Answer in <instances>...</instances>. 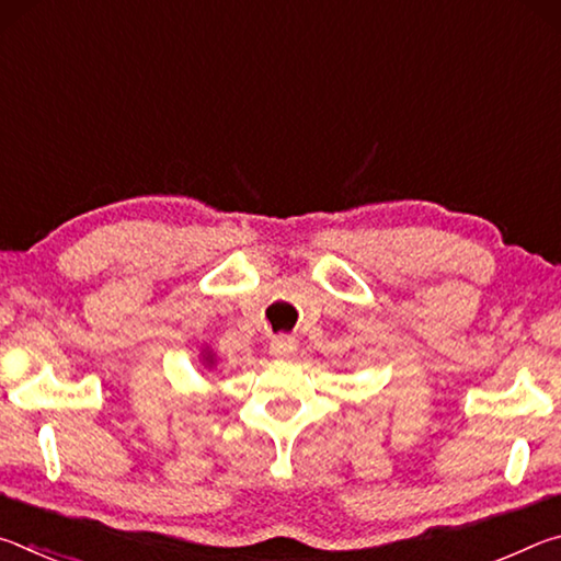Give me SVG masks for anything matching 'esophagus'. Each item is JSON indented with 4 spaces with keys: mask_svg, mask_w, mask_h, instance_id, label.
Wrapping results in <instances>:
<instances>
[{
    "mask_svg": "<svg viewBox=\"0 0 561 561\" xmlns=\"http://www.w3.org/2000/svg\"><path fill=\"white\" fill-rule=\"evenodd\" d=\"M294 351H297V341H294V336H287V334H279L274 336L270 341V354L277 356V358H289Z\"/></svg>",
    "mask_w": 561,
    "mask_h": 561,
    "instance_id": "1",
    "label": "esophagus"
}]
</instances>
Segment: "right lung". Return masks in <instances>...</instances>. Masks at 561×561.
<instances>
[{
  "mask_svg": "<svg viewBox=\"0 0 561 561\" xmlns=\"http://www.w3.org/2000/svg\"><path fill=\"white\" fill-rule=\"evenodd\" d=\"M203 364H205V366H213V364H215V356H213V351H207V348L203 351Z\"/></svg>",
  "mask_w": 561,
  "mask_h": 561,
  "instance_id": "add662e5",
  "label": "right lung"
}]
</instances>
